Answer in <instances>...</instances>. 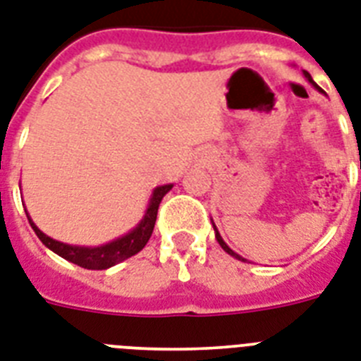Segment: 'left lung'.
<instances>
[{"instance_id": "8db88e82", "label": "left lung", "mask_w": 361, "mask_h": 361, "mask_svg": "<svg viewBox=\"0 0 361 361\" xmlns=\"http://www.w3.org/2000/svg\"><path fill=\"white\" fill-rule=\"evenodd\" d=\"M305 77H306V79H308V82H310V85H312V86H314V88H317V90H319V86L315 85V82H314V79H312V77H310V73H308V71H305ZM212 225H214V223H212ZM214 232H216V240H217V243H219V245H221V249H223V251H225V252H228V255H231V256H234V258H238V260H241V262H247L245 258H243V256H240V255H238V252H234V251H232L231 247H228L227 243H225V241H223L221 234H219V231H217V228H216V225H214Z\"/></svg>"}]
</instances>
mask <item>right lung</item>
<instances>
[{
  "instance_id": "add662e5",
  "label": "right lung",
  "mask_w": 361,
  "mask_h": 361,
  "mask_svg": "<svg viewBox=\"0 0 361 361\" xmlns=\"http://www.w3.org/2000/svg\"><path fill=\"white\" fill-rule=\"evenodd\" d=\"M173 188V184H164V186H157L153 190V195L149 199L147 210H145L144 217L140 219V223L133 231H129L123 236L116 238V240L109 241L105 245L97 247H80V245H68L62 241H56L49 238L47 234L40 231L31 219V216L27 214V219L31 223L32 231L40 238V241L47 249H51L55 255L62 256L64 260L77 264V266L85 267V269H109V267L120 264V262L127 260L136 252H140L149 241L151 234H153L154 221H157V212H159L160 201L164 195Z\"/></svg>"
}]
</instances>
